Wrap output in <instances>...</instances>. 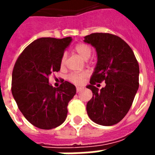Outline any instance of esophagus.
<instances>
[{
    "mask_svg": "<svg viewBox=\"0 0 155 155\" xmlns=\"http://www.w3.org/2000/svg\"><path fill=\"white\" fill-rule=\"evenodd\" d=\"M83 89H84V87H76V92H81Z\"/></svg>",
    "mask_w": 155,
    "mask_h": 155,
    "instance_id": "obj_1",
    "label": "esophagus"
}]
</instances>
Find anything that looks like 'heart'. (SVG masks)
Here are the masks:
<instances>
[{
	"instance_id": "b5f03b06",
	"label": "heart",
	"mask_w": 155,
	"mask_h": 155,
	"mask_svg": "<svg viewBox=\"0 0 155 155\" xmlns=\"http://www.w3.org/2000/svg\"><path fill=\"white\" fill-rule=\"evenodd\" d=\"M75 51L79 54V55L84 60H87L90 58V56L92 54V48L87 44L84 43H79L75 47ZM66 62V54H63L62 58H61L60 63L61 65L63 66L65 64ZM87 76V72L82 73H74L69 75V80L76 84H80L84 82V79Z\"/></svg>"
}]
</instances>
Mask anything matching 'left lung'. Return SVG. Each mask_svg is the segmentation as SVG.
<instances>
[{"label":"left lung","mask_w":155,"mask_h":155,"mask_svg":"<svg viewBox=\"0 0 155 155\" xmlns=\"http://www.w3.org/2000/svg\"><path fill=\"white\" fill-rule=\"evenodd\" d=\"M84 42L96 49L97 63L87 85L92 98L87 104L90 119L98 125L118 123L130 110L139 87V65L132 49L120 38L107 33H94ZM104 81L99 90L96 82Z\"/></svg>","instance_id":"obj_1"}]
</instances>
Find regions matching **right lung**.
<instances>
[{
    "instance_id": "1",
    "label": "right lung",
    "mask_w": 155,
    "mask_h": 155,
    "mask_svg": "<svg viewBox=\"0 0 155 155\" xmlns=\"http://www.w3.org/2000/svg\"><path fill=\"white\" fill-rule=\"evenodd\" d=\"M71 41V37L35 40L25 47L13 68V98L26 120L42 130L54 129L64 122L68 102L76 93L72 84L64 81L56 88L48 79L60 70L61 58Z\"/></svg>"
}]
</instances>
